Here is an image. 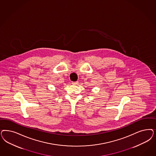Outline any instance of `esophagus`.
Returning a JSON list of instances; mask_svg holds the SVG:
<instances>
[{
  "label": "esophagus",
  "instance_id": "34e87169",
  "mask_svg": "<svg viewBox=\"0 0 156 156\" xmlns=\"http://www.w3.org/2000/svg\"><path fill=\"white\" fill-rule=\"evenodd\" d=\"M72 84L73 85H76L78 84V82L77 81H73V82H72Z\"/></svg>",
  "mask_w": 156,
  "mask_h": 156
}]
</instances>
